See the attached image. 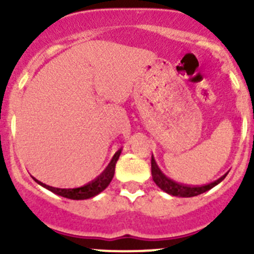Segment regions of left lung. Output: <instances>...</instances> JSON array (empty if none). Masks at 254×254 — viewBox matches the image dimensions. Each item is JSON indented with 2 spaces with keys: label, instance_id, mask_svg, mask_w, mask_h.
I'll return each mask as SVG.
<instances>
[{
  "label": "left lung",
  "instance_id": "obj_1",
  "mask_svg": "<svg viewBox=\"0 0 254 254\" xmlns=\"http://www.w3.org/2000/svg\"><path fill=\"white\" fill-rule=\"evenodd\" d=\"M151 173H152V179L163 191L166 193L171 194L173 196H183V198H190V196H195L199 195V194H203L205 191L209 190V189L214 188L215 186L220 183L221 181H224L225 177L227 176L224 175L222 177H220L217 181L212 182L210 184H205V186L201 187H190V186H184V184L177 183V182L173 181V179L168 178L167 176H165L162 173V171L158 168L157 163H156L155 158L153 156L151 157Z\"/></svg>",
  "mask_w": 254,
  "mask_h": 254
}]
</instances>
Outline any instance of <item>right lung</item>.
Listing matches in <instances>:
<instances>
[{
  "instance_id": "1",
  "label": "right lung",
  "mask_w": 254,
  "mask_h": 254,
  "mask_svg": "<svg viewBox=\"0 0 254 254\" xmlns=\"http://www.w3.org/2000/svg\"><path fill=\"white\" fill-rule=\"evenodd\" d=\"M122 150H118L117 153L113 156L111 163L107 166L106 170L101 173L96 179H93L92 182L87 183L86 186L79 187V188H73V189H61V188H54V187L47 186V184L42 183L38 179H35L38 184H40L44 188L49 189L53 193L58 194V195L64 196V198L67 199H73V200H83V199H89L96 196L97 194H99L101 191H103L107 187L109 186V183L112 182L113 177H114L115 172V163H117L118 158H119Z\"/></svg>"
}]
</instances>
